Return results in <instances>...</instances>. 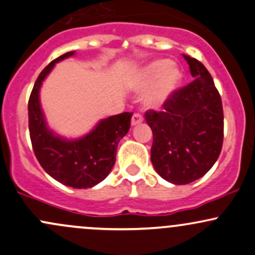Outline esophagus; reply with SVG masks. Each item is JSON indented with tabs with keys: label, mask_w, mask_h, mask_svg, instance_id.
Returning a JSON list of instances; mask_svg holds the SVG:
<instances>
[{
	"label": "esophagus",
	"mask_w": 255,
	"mask_h": 255,
	"mask_svg": "<svg viewBox=\"0 0 255 255\" xmlns=\"http://www.w3.org/2000/svg\"><path fill=\"white\" fill-rule=\"evenodd\" d=\"M141 122H143V116L140 114H138V112H135L132 116V126H136Z\"/></svg>",
	"instance_id": "1"
}]
</instances>
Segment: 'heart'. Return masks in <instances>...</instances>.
Segmentation results:
<instances>
[{
    "instance_id": "heart-1",
    "label": "heart",
    "mask_w": 255,
    "mask_h": 255,
    "mask_svg": "<svg viewBox=\"0 0 255 255\" xmlns=\"http://www.w3.org/2000/svg\"><path fill=\"white\" fill-rule=\"evenodd\" d=\"M181 80L182 73L175 63L168 60H157L141 71L139 87L148 88L152 84L146 95V104L150 107H160L178 89Z\"/></svg>"
}]
</instances>
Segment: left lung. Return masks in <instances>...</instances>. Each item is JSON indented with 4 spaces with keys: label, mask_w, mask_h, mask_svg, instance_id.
<instances>
[{
    "label": "left lung",
    "mask_w": 255,
    "mask_h": 255,
    "mask_svg": "<svg viewBox=\"0 0 255 255\" xmlns=\"http://www.w3.org/2000/svg\"><path fill=\"white\" fill-rule=\"evenodd\" d=\"M183 57L195 79L177 89L160 111L148 110L144 115L152 130V166L173 184L204 176L218 160L224 141L221 96L213 77L202 62Z\"/></svg>",
    "instance_id": "8db88e82"
}]
</instances>
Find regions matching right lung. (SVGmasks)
I'll return each mask as SVG.
<instances>
[{
	"label": "right lung",
	"mask_w": 255,
	"mask_h": 255,
	"mask_svg": "<svg viewBox=\"0 0 255 255\" xmlns=\"http://www.w3.org/2000/svg\"><path fill=\"white\" fill-rule=\"evenodd\" d=\"M73 53L66 52L53 60L37 77L28 103L29 133L37 161L52 178L64 186L87 189L100 183L112 170L117 146L130 128L133 114L122 112L107 117L89 134L77 140H66L49 130L40 107V87L55 63Z\"/></svg>",
	"instance_id": "add662e5"
}]
</instances>
